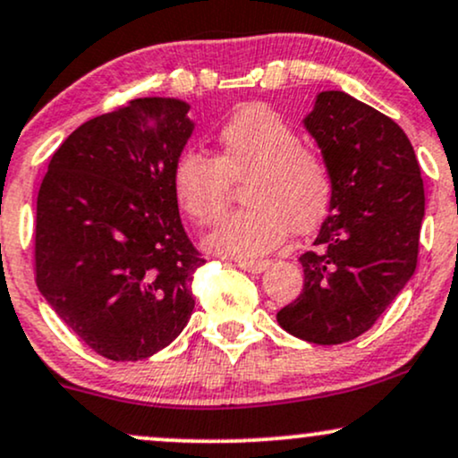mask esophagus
<instances>
[{
	"instance_id": "esophagus-1",
	"label": "esophagus",
	"mask_w": 458,
	"mask_h": 458,
	"mask_svg": "<svg viewBox=\"0 0 458 458\" xmlns=\"http://www.w3.org/2000/svg\"><path fill=\"white\" fill-rule=\"evenodd\" d=\"M268 260H239V268H243V271H247V273H262V271H267L268 268Z\"/></svg>"
}]
</instances>
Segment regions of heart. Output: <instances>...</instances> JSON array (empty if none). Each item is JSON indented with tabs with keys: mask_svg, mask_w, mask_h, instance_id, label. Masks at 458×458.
<instances>
[{
	"mask_svg": "<svg viewBox=\"0 0 458 458\" xmlns=\"http://www.w3.org/2000/svg\"><path fill=\"white\" fill-rule=\"evenodd\" d=\"M217 157L185 151L173 168L176 202L202 225L225 211L230 181H244L247 207L207 236V250L225 258H253L294 233H310L333 200V174L282 114L264 104L239 108L217 134Z\"/></svg>",
	"mask_w": 458,
	"mask_h": 458,
	"instance_id": "b5f03b06",
	"label": "heart"
}]
</instances>
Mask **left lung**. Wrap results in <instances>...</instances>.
<instances>
[{
    "label": "left lung",
    "mask_w": 458,
    "mask_h": 458,
    "mask_svg": "<svg viewBox=\"0 0 458 458\" xmlns=\"http://www.w3.org/2000/svg\"><path fill=\"white\" fill-rule=\"evenodd\" d=\"M302 125L335 190L313 251L299 258L302 292L277 322L302 341L337 345L371 328L414 275L424 187L405 131L348 93H318Z\"/></svg>",
    "instance_id": "obj_1"
}]
</instances>
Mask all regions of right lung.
<instances>
[{
    "label": "right lung",
    "mask_w": 458,
    "mask_h": 458,
    "mask_svg": "<svg viewBox=\"0 0 458 458\" xmlns=\"http://www.w3.org/2000/svg\"><path fill=\"white\" fill-rule=\"evenodd\" d=\"M190 104L140 98L87 121L53 153L38 191L36 284L93 352L142 360L179 337L205 258L173 190L194 134Z\"/></svg>",
    "instance_id": "right-lung-1"
}]
</instances>
